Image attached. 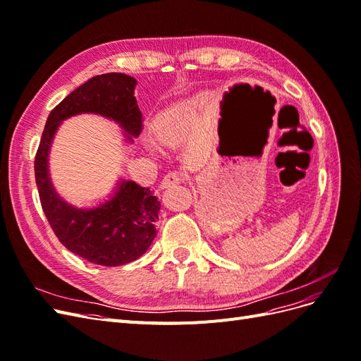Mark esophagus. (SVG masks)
<instances>
[{
	"mask_svg": "<svg viewBox=\"0 0 361 361\" xmlns=\"http://www.w3.org/2000/svg\"><path fill=\"white\" fill-rule=\"evenodd\" d=\"M180 182H182V174L178 173V171H170L161 180V188L162 190L164 188H170V187H174V185H178Z\"/></svg>",
	"mask_w": 361,
	"mask_h": 361,
	"instance_id": "esophagus-1",
	"label": "esophagus"
}]
</instances>
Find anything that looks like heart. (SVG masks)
<instances>
[{"instance_id": "1", "label": "heart", "mask_w": 361, "mask_h": 361, "mask_svg": "<svg viewBox=\"0 0 361 361\" xmlns=\"http://www.w3.org/2000/svg\"><path fill=\"white\" fill-rule=\"evenodd\" d=\"M157 135L161 143L166 146H174L179 140V120L176 116L167 114L157 125Z\"/></svg>"}]
</instances>
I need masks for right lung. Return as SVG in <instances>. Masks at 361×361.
I'll list each match as a JSON object with an SVG mask.
<instances>
[{"label":"right lung","instance_id":"add662e5","mask_svg":"<svg viewBox=\"0 0 361 361\" xmlns=\"http://www.w3.org/2000/svg\"><path fill=\"white\" fill-rule=\"evenodd\" d=\"M137 80L125 73H104L80 85L48 116L35 161L39 197L59 241L73 255L102 267H118L143 256L157 236L161 203L149 188L118 179L111 195L92 207L64 200L51 180L49 152L64 120L97 114L123 129L126 143L141 130V111L134 90Z\"/></svg>","mask_w":361,"mask_h":361}]
</instances>
